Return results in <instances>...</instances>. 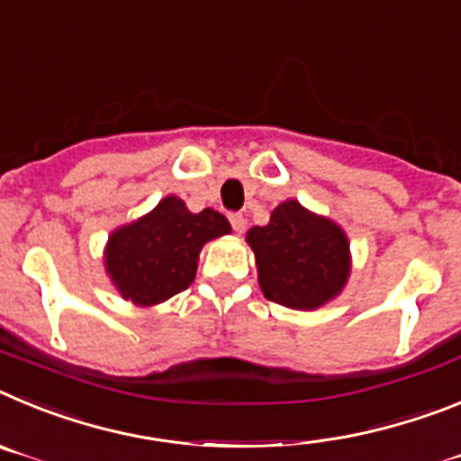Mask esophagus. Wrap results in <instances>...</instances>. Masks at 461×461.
Returning a JSON list of instances; mask_svg holds the SVG:
<instances>
[{"label": "esophagus", "instance_id": "obj_1", "mask_svg": "<svg viewBox=\"0 0 461 461\" xmlns=\"http://www.w3.org/2000/svg\"><path fill=\"white\" fill-rule=\"evenodd\" d=\"M230 222H231V230L239 231V234L246 230V218H243L241 213H230Z\"/></svg>", "mask_w": 461, "mask_h": 461}]
</instances>
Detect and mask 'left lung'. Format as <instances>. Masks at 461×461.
<instances>
[{"label": "left lung", "mask_w": 461, "mask_h": 461, "mask_svg": "<svg viewBox=\"0 0 461 461\" xmlns=\"http://www.w3.org/2000/svg\"><path fill=\"white\" fill-rule=\"evenodd\" d=\"M258 259L264 297L280 306L313 311L343 290L350 276V243L341 227L294 199L278 203L269 225L246 236Z\"/></svg>", "instance_id": "left-lung-1"}]
</instances>
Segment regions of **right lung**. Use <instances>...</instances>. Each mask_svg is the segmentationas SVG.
<instances>
[{
    "label": "right lung",
    "instance_id": "add662e5",
    "mask_svg": "<svg viewBox=\"0 0 461 461\" xmlns=\"http://www.w3.org/2000/svg\"><path fill=\"white\" fill-rule=\"evenodd\" d=\"M230 231L225 215L213 208L190 213L183 199L164 197L150 213L109 236L106 274L131 303L155 306L187 290L203 243Z\"/></svg>",
    "mask_w": 461,
    "mask_h": 461
}]
</instances>
